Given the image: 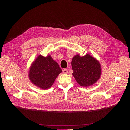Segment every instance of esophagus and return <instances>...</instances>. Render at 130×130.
<instances>
[{"label":"esophagus","mask_w":130,"mask_h":130,"mask_svg":"<svg viewBox=\"0 0 130 130\" xmlns=\"http://www.w3.org/2000/svg\"><path fill=\"white\" fill-rule=\"evenodd\" d=\"M62 73L63 74H67L68 73V70L66 69H64L63 70Z\"/></svg>","instance_id":"1"}]
</instances>
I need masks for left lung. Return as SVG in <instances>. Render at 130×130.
<instances>
[{"label":"left lung","mask_w":130,"mask_h":130,"mask_svg":"<svg viewBox=\"0 0 130 130\" xmlns=\"http://www.w3.org/2000/svg\"><path fill=\"white\" fill-rule=\"evenodd\" d=\"M73 75L81 86H91L99 79L101 67L99 62L89 54L81 57L75 56L72 61Z\"/></svg>","instance_id":"left-lung-1"}]
</instances>
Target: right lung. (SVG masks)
I'll list each match as a JSON object with an SVG mask.
<instances>
[{"mask_svg": "<svg viewBox=\"0 0 130 130\" xmlns=\"http://www.w3.org/2000/svg\"><path fill=\"white\" fill-rule=\"evenodd\" d=\"M62 72L57 63L50 55L47 57L39 55L31 67L29 76L34 85L45 89L52 86Z\"/></svg>", "mask_w": 130, "mask_h": 130, "instance_id": "obj_1", "label": "right lung"}]
</instances>
